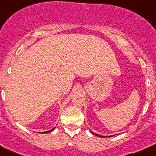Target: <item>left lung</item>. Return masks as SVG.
<instances>
[{"mask_svg":"<svg viewBox=\"0 0 156 156\" xmlns=\"http://www.w3.org/2000/svg\"><path fill=\"white\" fill-rule=\"evenodd\" d=\"M91 132H92V131H91ZM92 133H93L94 134H95V133H94V132H92ZM96 136H98V137H104V136H101V135H98V134H96Z\"/></svg>","mask_w":156,"mask_h":156,"instance_id":"left-lung-1","label":"left lung"}]
</instances>
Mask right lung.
<instances>
[{"label":"right lung","instance_id":"obj_1","mask_svg":"<svg viewBox=\"0 0 156 156\" xmlns=\"http://www.w3.org/2000/svg\"><path fill=\"white\" fill-rule=\"evenodd\" d=\"M54 129H55V128H54ZM54 129H50V130H48V131H45V132H44V133H50V132H51L52 130H53Z\"/></svg>","mask_w":156,"mask_h":156}]
</instances>
